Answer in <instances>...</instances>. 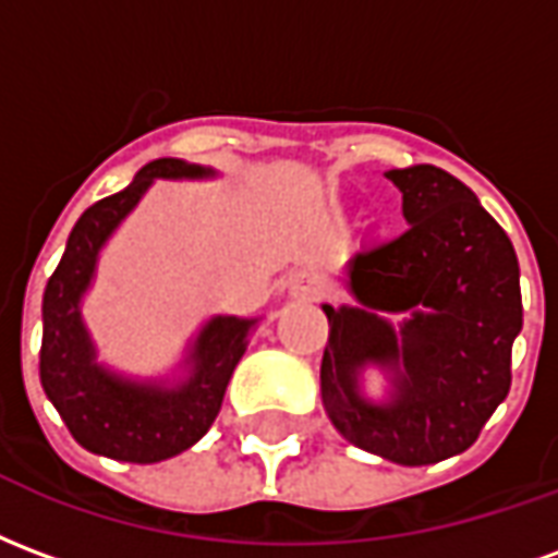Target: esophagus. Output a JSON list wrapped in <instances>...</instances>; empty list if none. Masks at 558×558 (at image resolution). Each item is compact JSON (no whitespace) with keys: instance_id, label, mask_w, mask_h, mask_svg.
Here are the masks:
<instances>
[{"instance_id":"obj_1","label":"esophagus","mask_w":558,"mask_h":558,"mask_svg":"<svg viewBox=\"0 0 558 558\" xmlns=\"http://www.w3.org/2000/svg\"><path fill=\"white\" fill-rule=\"evenodd\" d=\"M326 292V278H319L316 271H295L290 280V295L292 299H307L314 302Z\"/></svg>"}]
</instances>
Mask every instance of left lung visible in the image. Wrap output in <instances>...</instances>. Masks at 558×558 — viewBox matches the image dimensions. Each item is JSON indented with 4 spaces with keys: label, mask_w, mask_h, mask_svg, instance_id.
I'll return each instance as SVG.
<instances>
[{
    "label": "left lung",
    "mask_w": 558,
    "mask_h": 558,
    "mask_svg": "<svg viewBox=\"0 0 558 558\" xmlns=\"http://www.w3.org/2000/svg\"><path fill=\"white\" fill-rule=\"evenodd\" d=\"M386 179L400 187L410 227L362 244L343 278L352 302L323 304L319 386L347 442L427 466L466 451L508 398L523 328L520 266L502 227L451 172L415 163ZM367 369L387 376L383 399L363 391Z\"/></svg>",
    "instance_id": "1"
}]
</instances>
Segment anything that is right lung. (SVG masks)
<instances>
[{
  "mask_svg": "<svg viewBox=\"0 0 558 558\" xmlns=\"http://www.w3.org/2000/svg\"><path fill=\"white\" fill-rule=\"evenodd\" d=\"M218 172L182 158H158L125 191L89 206L68 235L44 290L41 386L86 451L128 463H160L199 442L218 418L223 391L259 316H211L196 331L175 376H128L98 362L83 319V295L98 275L104 244L158 179L199 182Z\"/></svg>",
  "mask_w": 558,
  "mask_h": 558,
  "instance_id": "add662e5",
  "label": "right lung"
}]
</instances>
